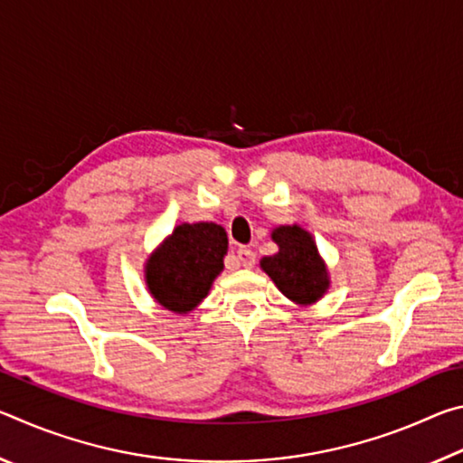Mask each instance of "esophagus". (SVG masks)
<instances>
[{
  "mask_svg": "<svg viewBox=\"0 0 463 463\" xmlns=\"http://www.w3.org/2000/svg\"><path fill=\"white\" fill-rule=\"evenodd\" d=\"M237 260L241 261L242 268H253L257 255H255V250H250L249 247H239V250H237Z\"/></svg>",
  "mask_w": 463,
  "mask_h": 463,
  "instance_id": "34e87169",
  "label": "esophagus"
}]
</instances>
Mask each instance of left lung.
<instances>
[{
  "mask_svg": "<svg viewBox=\"0 0 463 463\" xmlns=\"http://www.w3.org/2000/svg\"><path fill=\"white\" fill-rule=\"evenodd\" d=\"M271 239L278 242L279 250L263 257L261 269L289 300L298 304L317 302L326 292L328 278L315 241L296 224L279 226Z\"/></svg>",
  "mask_w": 463,
  "mask_h": 463,
  "instance_id": "obj_1",
  "label": "left lung"
}]
</instances>
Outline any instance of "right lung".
Returning <instances> with one entry per match:
<instances>
[{"label":"right lung","mask_w":463,"mask_h":463,"mask_svg":"<svg viewBox=\"0 0 463 463\" xmlns=\"http://www.w3.org/2000/svg\"><path fill=\"white\" fill-rule=\"evenodd\" d=\"M226 247V232L214 222L177 226L146 263V286L155 300L177 315L194 310L222 271Z\"/></svg>","instance_id":"1"}]
</instances>
